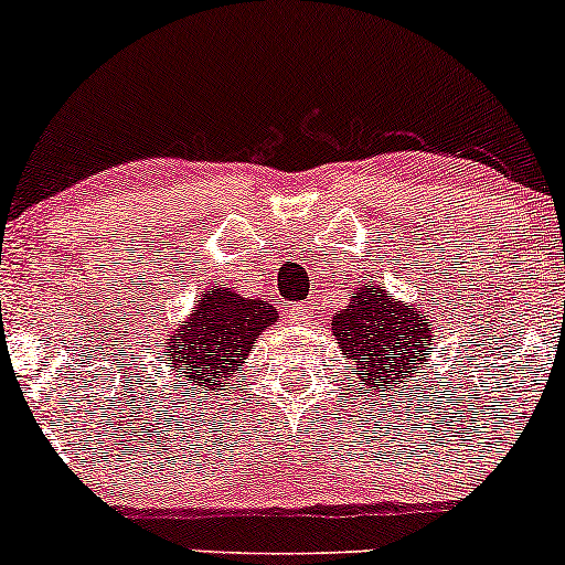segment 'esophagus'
Here are the masks:
<instances>
[{"label":"esophagus","mask_w":565,"mask_h":565,"mask_svg":"<svg viewBox=\"0 0 565 565\" xmlns=\"http://www.w3.org/2000/svg\"><path fill=\"white\" fill-rule=\"evenodd\" d=\"M302 319H308V308H302Z\"/></svg>","instance_id":"obj_1"}]
</instances>
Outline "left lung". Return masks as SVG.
<instances>
[{"instance_id": "left-lung-1", "label": "left lung", "mask_w": 565, "mask_h": 565, "mask_svg": "<svg viewBox=\"0 0 565 565\" xmlns=\"http://www.w3.org/2000/svg\"><path fill=\"white\" fill-rule=\"evenodd\" d=\"M332 329L342 355L353 361L372 391L398 387L408 369L417 372V364L427 361L433 345V321L414 305L391 300L385 287L355 291L353 302L337 310Z\"/></svg>"}]
</instances>
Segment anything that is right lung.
<instances>
[{"label":"right lung","instance_id":"right-lung-1","mask_svg":"<svg viewBox=\"0 0 565 565\" xmlns=\"http://www.w3.org/2000/svg\"><path fill=\"white\" fill-rule=\"evenodd\" d=\"M276 319L278 310L270 302L217 287L199 295L191 319L164 342V355L188 391L220 393L242 372L249 348Z\"/></svg>","mask_w":565,"mask_h":565}]
</instances>
